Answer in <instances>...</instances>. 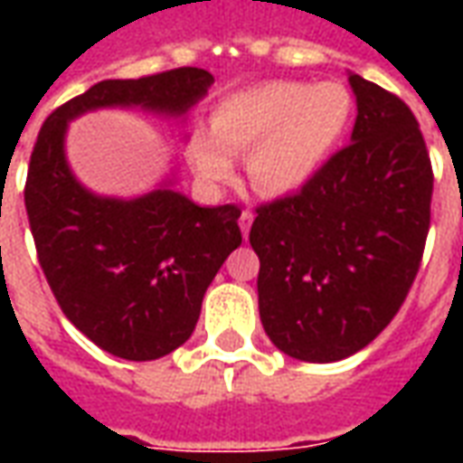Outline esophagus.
<instances>
[{
  "instance_id": "obj_1",
  "label": "esophagus",
  "mask_w": 463,
  "mask_h": 463,
  "mask_svg": "<svg viewBox=\"0 0 463 463\" xmlns=\"http://www.w3.org/2000/svg\"><path fill=\"white\" fill-rule=\"evenodd\" d=\"M252 221H255V215H252V211H242L241 213V218H238V225H241L242 238H248V232H250Z\"/></svg>"
}]
</instances>
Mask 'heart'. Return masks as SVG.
<instances>
[{"instance_id": "obj_1", "label": "heart", "mask_w": 463, "mask_h": 463, "mask_svg": "<svg viewBox=\"0 0 463 463\" xmlns=\"http://www.w3.org/2000/svg\"><path fill=\"white\" fill-rule=\"evenodd\" d=\"M354 96L340 81H262L225 96L211 114V136L193 141L203 181L225 183L231 158L248 156V181L265 198L310 185L345 141Z\"/></svg>"}]
</instances>
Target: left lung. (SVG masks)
Instances as JSON below:
<instances>
[{"mask_svg": "<svg viewBox=\"0 0 463 463\" xmlns=\"http://www.w3.org/2000/svg\"><path fill=\"white\" fill-rule=\"evenodd\" d=\"M352 143L295 195L265 203L250 228L258 305L272 345L337 362L377 337L417 278L431 215V161L399 96L349 74Z\"/></svg>", "mask_w": 463, "mask_h": 463, "instance_id": "8db88e82", "label": "left lung"}]
</instances>
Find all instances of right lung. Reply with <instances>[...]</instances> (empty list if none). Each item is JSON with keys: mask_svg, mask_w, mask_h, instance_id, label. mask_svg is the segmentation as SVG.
I'll list each match as a JSON object with an SVG mask.
<instances>
[{"mask_svg": "<svg viewBox=\"0 0 463 463\" xmlns=\"http://www.w3.org/2000/svg\"><path fill=\"white\" fill-rule=\"evenodd\" d=\"M213 74L183 66L143 79H109L59 106L39 131L24 203L39 265L76 330L131 362L171 354L195 330L203 295L242 242L238 205H195L165 181L123 201L96 195L69 168V121L109 106L185 116Z\"/></svg>", "mask_w": 463, "mask_h": 463, "instance_id": "1", "label": "right lung"}]
</instances>
